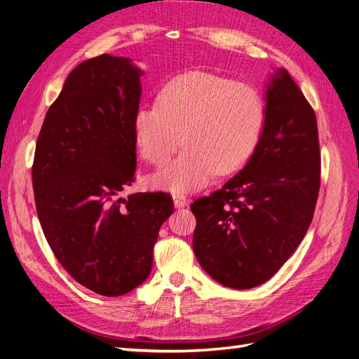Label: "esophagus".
Returning <instances> with one entry per match:
<instances>
[{
    "mask_svg": "<svg viewBox=\"0 0 359 359\" xmlns=\"http://www.w3.org/2000/svg\"><path fill=\"white\" fill-rule=\"evenodd\" d=\"M189 199L184 196V194H173V203H175V208H184L187 205Z\"/></svg>",
    "mask_w": 359,
    "mask_h": 359,
    "instance_id": "34e87169",
    "label": "esophagus"
}]
</instances>
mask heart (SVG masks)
Returning a JSON list of instances; mask_svg holds the SVG:
<instances>
[{
    "label": "heart",
    "mask_w": 359,
    "mask_h": 359,
    "mask_svg": "<svg viewBox=\"0 0 359 359\" xmlns=\"http://www.w3.org/2000/svg\"><path fill=\"white\" fill-rule=\"evenodd\" d=\"M266 124V106L253 86L224 76L189 72L173 78L158 104L140 106L133 130L139 153L161 166L181 145L186 149L156 173L153 182L172 191L203 187L214 173L243 169L256 153Z\"/></svg>",
    "instance_id": "b5f03b06"
}]
</instances>
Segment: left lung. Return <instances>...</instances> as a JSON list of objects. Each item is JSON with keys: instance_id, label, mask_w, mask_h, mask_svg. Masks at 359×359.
<instances>
[{"instance_id": "obj_1", "label": "left lung", "mask_w": 359, "mask_h": 359, "mask_svg": "<svg viewBox=\"0 0 359 359\" xmlns=\"http://www.w3.org/2000/svg\"><path fill=\"white\" fill-rule=\"evenodd\" d=\"M319 187L316 114L289 73L278 70L266 90V124L255 156L220 190L190 205L201 266L232 289L265 283L302 241Z\"/></svg>"}]
</instances>
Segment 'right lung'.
Returning a JSON list of instances; mask_svg holds the SVG:
<instances>
[{
    "label": "right lung",
    "instance_id": "obj_1",
    "mask_svg": "<svg viewBox=\"0 0 359 359\" xmlns=\"http://www.w3.org/2000/svg\"><path fill=\"white\" fill-rule=\"evenodd\" d=\"M142 74L103 53L64 82L37 137L32 187L43 233L67 273L103 297L149 276L158 231L173 212L169 193H135V114Z\"/></svg>",
    "mask_w": 359,
    "mask_h": 359
}]
</instances>
